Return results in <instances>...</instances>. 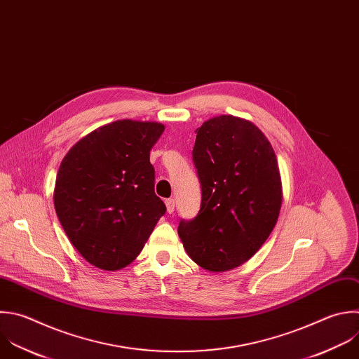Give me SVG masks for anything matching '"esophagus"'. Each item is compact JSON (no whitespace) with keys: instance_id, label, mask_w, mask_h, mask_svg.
Listing matches in <instances>:
<instances>
[{"instance_id":"esophagus-1","label":"esophagus","mask_w":359,"mask_h":359,"mask_svg":"<svg viewBox=\"0 0 359 359\" xmlns=\"http://www.w3.org/2000/svg\"><path fill=\"white\" fill-rule=\"evenodd\" d=\"M165 204H166V211H168L169 214H172V212L175 211V200H173V198H168V200L165 201Z\"/></svg>"}]
</instances>
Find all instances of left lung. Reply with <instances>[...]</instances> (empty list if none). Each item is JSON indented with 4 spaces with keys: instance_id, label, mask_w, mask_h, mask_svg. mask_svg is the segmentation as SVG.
<instances>
[{
    "instance_id": "1",
    "label": "left lung",
    "mask_w": 359,
    "mask_h": 359,
    "mask_svg": "<svg viewBox=\"0 0 359 359\" xmlns=\"http://www.w3.org/2000/svg\"><path fill=\"white\" fill-rule=\"evenodd\" d=\"M196 133L201 207L177 232L200 268L226 272L254 257L273 231L283 200L280 170L271 142L250 119L218 115Z\"/></svg>"
}]
</instances>
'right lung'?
Wrapping results in <instances>:
<instances>
[{
	"instance_id": "right-lung-1",
	"label": "right lung",
	"mask_w": 359,
	"mask_h": 359,
	"mask_svg": "<svg viewBox=\"0 0 359 359\" xmlns=\"http://www.w3.org/2000/svg\"><path fill=\"white\" fill-rule=\"evenodd\" d=\"M163 131L161 123L118 119L83 137L60 163L57 218L73 247L98 269L128 266L166 211L149 162Z\"/></svg>"
}]
</instances>
